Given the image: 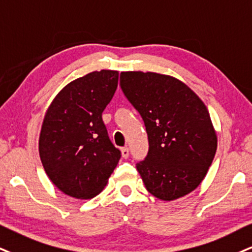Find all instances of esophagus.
I'll use <instances>...</instances> for the list:
<instances>
[{
    "label": "esophagus",
    "mask_w": 252,
    "mask_h": 252,
    "mask_svg": "<svg viewBox=\"0 0 252 252\" xmlns=\"http://www.w3.org/2000/svg\"><path fill=\"white\" fill-rule=\"evenodd\" d=\"M121 155H123L124 159H127V158H128V155H129L128 148H126V147L121 148Z\"/></svg>",
    "instance_id": "esophagus-1"
}]
</instances>
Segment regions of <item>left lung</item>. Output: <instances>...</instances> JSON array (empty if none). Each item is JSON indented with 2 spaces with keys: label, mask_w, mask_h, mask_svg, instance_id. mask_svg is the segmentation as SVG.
Returning a JSON list of instances; mask_svg holds the SVG:
<instances>
[{
  "label": "left lung",
  "mask_w": 252,
  "mask_h": 252,
  "mask_svg": "<svg viewBox=\"0 0 252 252\" xmlns=\"http://www.w3.org/2000/svg\"><path fill=\"white\" fill-rule=\"evenodd\" d=\"M120 86L147 131L150 150L145 160L136 163L146 189L162 201L196 189L217 148L204 102L185 83L167 74L121 72Z\"/></svg>",
  "instance_id": "1"
}]
</instances>
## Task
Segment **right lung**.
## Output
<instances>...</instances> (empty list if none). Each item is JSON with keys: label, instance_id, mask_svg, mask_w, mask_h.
<instances>
[{"label": "right lung", "instance_id": "add662e5", "mask_svg": "<svg viewBox=\"0 0 252 252\" xmlns=\"http://www.w3.org/2000/svg\"><path fill=\"white\" fill-rule=\"evenodd\" d=\"M119 72L93 71L67 84L46 111L38 150L46 175L71 197L101 192L120 160L101 114L118 88Z\"/></svg>", "mask_w": 252, "mask_h": 252}]
</instances>
